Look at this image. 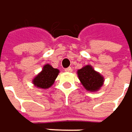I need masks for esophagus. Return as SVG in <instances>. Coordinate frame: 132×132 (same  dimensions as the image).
I'll return each mask as SVG.
<instances>
[{"mask_svg":"<svg viewBox=\"0 0 132 132\" xmlns=\"http://www.w3.org/2000/svg\"><path fill=\"white\" fill-rule=\"evenodd\" d=\"M64 71H65L66 72H71V71H72V68H71V67H68V68H65Z\"/></svg>","mask_w":132,"mask_h":132,"instance_id":"1","label":"esophagus"}]
</instances>
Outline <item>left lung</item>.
<instances>
[{
	"instance_id": "obj_1",
	"label": "left lung",
	"mask_w": 132,
	"mask_h": 132,
	"mask_svg": "<svg viewBox=\"0 0 132 132\" xmlns=\"http://www.w3.org/2000/svg\"><path fill=\"white\" fill-rule=\"evenodd\" d=\"M78 75L81 84L88 91L96 92L103 85L104 78L91 65L85 66L78 70Z\"/></svg>"
}]
</instances>
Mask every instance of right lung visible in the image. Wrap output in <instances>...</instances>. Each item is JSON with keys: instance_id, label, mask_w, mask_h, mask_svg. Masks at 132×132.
<instances>
[{"instance_id": "obj_1", "label": "right lung", "mask_w": 132, "mask_h": 132, "mask_svg": "<svg viewBox=\"0 0 132 132\" xmlns=\"http://www.w3.org/2000/svg\"><path fill=\"white\" fill-rule=\"evenodd\" d=\"M58 73L59 70L54 68L50 64H46L44 66L42 71L34 78V85L40 88H48L54 84Z\"/></svg>"}]
</instances>
